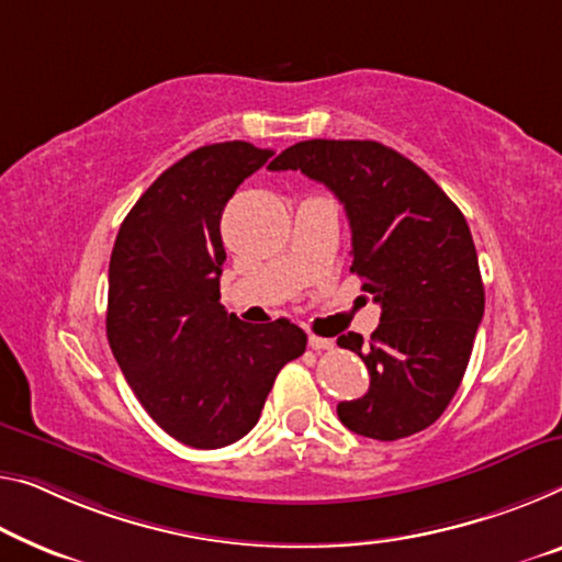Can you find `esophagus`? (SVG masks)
<instances>
[{
	"label": "esophagus",
	"instance_id": "1",
	"mask_svg": "<svg viewBox=\"0 0 562 562\" xmlns=\"http://www.w3.org/2000/svg\"><path fill=\"white\" fill-rule=\"evenodd\" d=\"M308 347L314 349V351H329V349H334V341L331 339H324V336L308 334Z\"/></svg>",
	"mask_w": 562,
	"mask_h": 562
}]
</instances>
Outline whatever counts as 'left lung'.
Masks as SVG:
<instances>
[{"label":"left lung","instance_id":"1","mask_svg":"<svg viewBox=\"0 0 562 562\" xmlns=\"http://www.w3.org/2000/svg\"><path fill=\"white\" fill-rule=\"evenodd\" d=\"M269 170H301L344 203L351 271L382 306L371 339L344 334L369 392L336 407L361 437L417 435L442 417L468 369L485 311L477 251L462 211L425 170L374 140H304Z\"/></svg>","mask_w":562,"mask_h":562}]
</instances>
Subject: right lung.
I'll return each mask as SVG.
<instances>
[{"instance_id": "obj_1", "label": "right lung", "mask_w": 562, "mask_h": 562, "mask_svg": "<svg viewBox=\"0 0 562 562\" xmlns=\"http://www.w3.org/2000/svg\"><path fill=\"white\" fill-rule=\"evenodd\" d=\"M271 155L244 140L188 153L125 215L110 256V349L155 425L195 450L248 435L306 351L289 318L246 324L221 306V215Z\"/></svg>"}]
</instances>
